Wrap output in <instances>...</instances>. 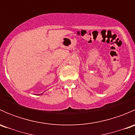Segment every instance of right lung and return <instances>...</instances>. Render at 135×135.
Segmentation results:
<instances>
[{"label":"right lung","instance_id":"right-lung-1","mask_svg":"<svg viewBox=\"0 0 135 135\" xmlns=\"http://www.w3.org/2000/svg\"><path fill=\"white\" fill-rule=\"evenodd\" d=\"M40 95H42V94H40Z\"/></svg>","mask_w":135,"mask_h":135}]
</instances>
